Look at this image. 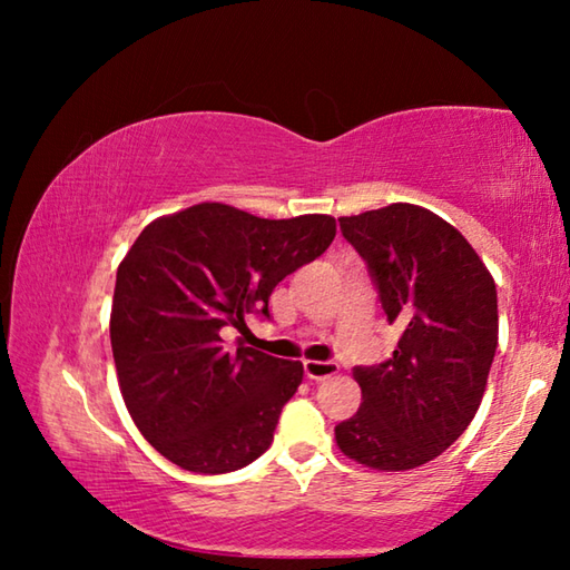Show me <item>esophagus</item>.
Segmentation results:
<instances>
[{
  "instance_id": "1",
  "label": "esophagus",
  "mask_w": 570,
  "mask_h": 570,
  "mask_svg": "<svg viewBox=\"0 0 570 570\" xmlns=\"http://www.w3.org/2000/svg\"><path fill=\"white\" fill-rule=\"evenodd\" d=\"M304 372H306L308 380L322 382V380L334 377V374L340 372V364H336V362H316V360H308V362H304Z\"/></svg>"
}]
</instances>
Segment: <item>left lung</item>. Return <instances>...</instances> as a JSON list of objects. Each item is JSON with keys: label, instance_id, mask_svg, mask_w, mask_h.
Here are the masks:
<instances>
[{"label": "left lung", "instance_id": "left-lung-1", "mask_svg": "<svg viewBox=\"0 0 570 570\" xmlns=\"http://www.w3.org/2000/svg\"><path fill=\"white\" fill-rule=\"evenodd\" d=\"M387 322L404 332L382 364L354 366L362 407L334 428L346 458L412 470L475 417L498 346V292L465 236L428 208L392 204L340 218Z\"/></svg>", "mask_w": 570, "mask_h": 570}]
</instances>
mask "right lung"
I'll return each instance as SVG.
<instances>
[{"mask_svg": "<svg viewBox=\"0 0 570 570\" xmlns=\"http://www.w3.org/2000/svg\"><path fill=\"white\" fill-rule=\"evenodd\" d=\"M336 236L332 216L268 220L198 204L153 220L115 278L110 344L132 422L173 465L240 470L274 440L302 362L226 350L224 326L268 320V296Z\"/></svg>", "mask_w": 570, "mask_h": 570, "instance_id": "1", "label": "right lung"}]
</instances>
